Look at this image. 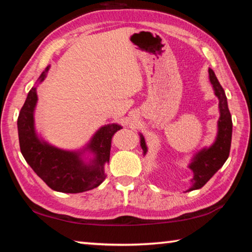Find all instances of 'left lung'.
<instances>
[{"label": "left lung", "mask_w": 252, "mask_h": 252, "mask_svg": "<svg viewBox=\"0 0 252 252\" xmlns=\"http://www.w3.org/2000/svg\"><path fill=\"white\" fill-rule=\"evenodd\" d=\"M209 76H210V82L215 89L216 95L219 97V132L216 142L209 149H203L202 151H200L194 157L192 163L190 164V169L193 171L194 177L193 186L190 188L189 191L200 189L210 180L213 174L218 171L227 161L230 153V147H231L232 120L228 108L227 96H225L223 89L217 79L215 72L211 69H209ZM141 147L146 153L147 147L143 136H141Z\"/></svg>", "instance_id": "left-lung-1"}]
</instances>
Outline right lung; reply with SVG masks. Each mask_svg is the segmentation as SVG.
<instances>
[{
  "mask_svg": "<svg viewBox=\"0 0 252 252\" xmlns=\"http://www.w3.org/2000/svg\"><path fill=\"white\" fill-rule=\"evenodd\" d=\"M49 67L41 74L40 81L44 80ZM36 100V89L32 88L18 118L20 149L30 167L48 187L59 192H84L101 185L105 177L104 164L110 160L112 136L122 127L118 125L102 126L88 147L94 153V160L91 164H84L78 153L60 150L37 139L33 120Z\"/></svg>",
  "mask_w": 252,
  "mask_h": 252,
  "instance_id": "obj_1",
  "label": "right lung"
}]
</instances>
